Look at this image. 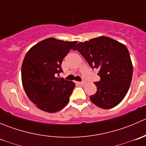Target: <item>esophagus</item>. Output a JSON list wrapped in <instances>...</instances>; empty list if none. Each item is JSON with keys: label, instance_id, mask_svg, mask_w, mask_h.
Masks as SVG:
<instances>
[{"label": "esophagus", "instance_id": "esophagus-1", "mask_svg": "<svg viewBox=\"0 0 146 146\" xmlns=\"http://www.w3.org/2000/svg\"><path fill=\"white\" fill-rule=\"evenodd\" d=\"M78 83L80 85H84L85 84V81H83V82H78Z\"/></svg>", "mask_w": 146, "mask_h": 146}]
</instances>
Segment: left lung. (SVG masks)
I'll return each instance as SVG.
<instances>
[{
	"label": "left lung",
	"mask_w": 146,
	"mask_h": 146,
	"mask_svg": "<svg viewBox=\"0 0 146 146\" xmlns=\"http://www.w3.org/2000/svg\"><path fill=\"white\" fill-rule=\"evenodd\" d=\"M77 50L92 68L99 70L100 80L95 82L96 93L91 102L102 109L116 107L126 96L133 75V65L128 48L111 38L100 36L80 42Z\"/></svg>",
	"instance_id": "8db88e82"
}]
</instances>
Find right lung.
Instances as JSON below:
<instances>
[{
  "instance_id": "right-lung-1",
  "label": "right lung",
  "mask_w": 146,
  "mask_h": 146,
  "mask_svg": "<svg viewBox=\"0 0 146 146\" xmlns=\"http://www.w3.org/2000/svg\"><path fill=\"white\" fill-rule=\"evenodd\" d=\"M76 44L51 37L34 45L26 54L22 82L29 99L39 110L54 113L68 103L75 83L56 76L63 71V59Z\"/></svg>"
}]
</instances>
